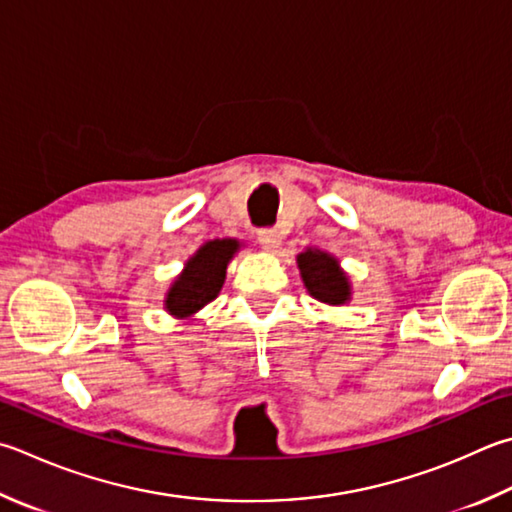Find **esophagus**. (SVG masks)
Segmentation results:
<instances>
[{"instance_id": "esophagus-1", "label": "esophagus", "mask_w": 512, "mask_h": 512, "mask_svg": "<svg viewBox=\"0 0 512 512\" xmlns=\"http://www.w3.org/2000/svg\"><path fill=\"white\" fill-rule=\"evenodd\" d=\"M258 243L263 245L267 252H276L281 247V234L276 229H260L258 231Z\"/></svg>"}]
</instances>
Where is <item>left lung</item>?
Here are the masks:
<instances>
[{
  "label": "left lung",
  "instance_id": "8db88e82",
  "mask_svg": "<svg viewBox=\"0 0 512 512\" xmlns=\"http://www.w3.org/2000/svg\"><path fill=\"white\" fill-rule=\"evenodd\" d=\"M296 263L298 269H301V278L307 292L316 301L327 305H345L350 301V278L345 276V272L339 267V260L332 254L307 247L305 252L296 256Z\"/></svg>",
  "mask_w": 512,
  "mask_h": 512
}]
</instances>
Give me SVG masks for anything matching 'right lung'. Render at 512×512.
Listing matches in <instances>:
<instances>
[{
  "label": "right lung",
  "mask_w": 512,
  "mask_h": 512,
  "mask_svg": "<svg viewBox=\"0 0 512 512\" xmlns=\"http://www.w3.org/2000/svg\"><path fill=\"white\" fill-rule=\"evenodd\" d=\"M240 249L236 238H216L202 245L191 256L182 274L171 283L165 310L176 318H189L207 303L214 301L223 289L229 260Z\"/></svg>",
  "instance_id": "1"
}]
</instances>
